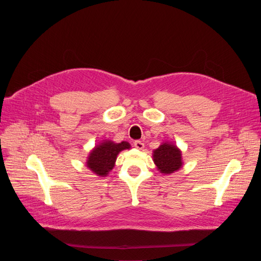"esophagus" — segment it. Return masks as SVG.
<instances>
[{"mask_svg": "<svg viewBox=\"0 0 261 261\" xmlns=\"http://www.w3.org/2000/svg\"><path fill=\"white\" fill-rule=\"evenodd\" d=\"M134 146L136 148H138V150H142V148L144 147V143L142 141H140V140H135L134 141Z\"/></svg>", "mask_w": 261, "mask_h": 261, "instance_id": "1", "label": "esophagus"}]
</instances>
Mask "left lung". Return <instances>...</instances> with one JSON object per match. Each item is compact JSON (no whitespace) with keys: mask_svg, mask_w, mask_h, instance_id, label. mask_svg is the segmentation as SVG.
<instances>
[{"mask_svg":"<svg viewBox=\"0 0 261 261\" xmlns=\"http://www.w3.org/2000/svg\"><path fill=\"white\" fill-rule=\"evenodd\" d=\"M154 162L162 173H172L181 167V154L171 143H163L154 151Z\"/></svg>","mask_w":261,"mask_h":261,"instance_id":"1","label":"left lung"}]
</instances>
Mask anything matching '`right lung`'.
I'll list each match as a JSON object with an SVG mask.
<instances>
[{"label":"right lung","instance_id":"add662e5","mask_svg":"<svg viewBox=\"0 0 261 261\" xmlns=\"http://www.w3.org/2000/svg\"><path fill=\"white\" fill-rule=\"evenodd\" d=\"M129 147L130 144L127 141H122L121 143L104 141L92 151L87 165L96 174L104 176L114 168L118 154Z\"/></svg>","mask_w":261,"mask_h":261}]
</instances>
